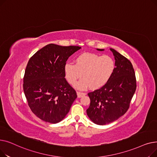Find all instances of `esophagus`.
Here are the masks:
<instances>
[{
    "instance_id": "obj_1",
    "label": "esophagus",
    "mask_w": 157,
    "mask_h": 157,
    "mask_svg": "<svg viewBox=\"0 0 157 157\" xmlns=\"http://www.w3.org/2000/svg\"><path fill=\"white\" fill-rule=\"evenodd\" d=\"M86 94L85 93H83V92H77V95H78V98H81L83 96L85 95Z\"/></svg>"
}]
</instances>
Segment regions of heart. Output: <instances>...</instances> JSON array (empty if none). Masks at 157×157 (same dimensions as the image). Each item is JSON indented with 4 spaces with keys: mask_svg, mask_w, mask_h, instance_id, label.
<instances>
[{
    "mask_svg": "<svg viewBox=\"0 0 157 157\" xmlns=\"http://www.w3.org/2000/svg\"><path fill=\"white\" fill-rule=\"evenodd\" d=\"M115 69V62L108 55H100L93 53L79 55L74 64L66 63L64 74L71 84L75 83L81 77L83 78L74 85L78 90H85L89 86L97 90L104 86L112 77Z\"/></svg>",
    "mask_w": 157,
    "mask_h": 157,
    "instance_id": "b5f03b06",
    "label": "heart"
}]
</instances>
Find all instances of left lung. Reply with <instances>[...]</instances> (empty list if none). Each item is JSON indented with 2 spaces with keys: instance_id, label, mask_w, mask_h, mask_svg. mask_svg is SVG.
I'll list each match as a JSON object with an SVG mask.
<instances>
[{
  "instance_id": "1",
  "label": "left lung",
  "mask_w": 157,
  "mask_h": 157,
  "mask_svg": "<svg viewBox=\"0 0 157 157\" xmlns=\"http://www.w3.org/2000/svg\"><path fill=\"white\" fill-rule=\"evenodd\" d=\"M115 69L104 86L88 94L90 105L86 110L88 118L97 125L112 123L124 114L136 89L134 69L131 62L113 48ZM104 51V49H97Z\"/></svg>"
}]
</instances>
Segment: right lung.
I'll list each match as a JSON object with an SVG mask.
<instances>
[{
    "label": "right lung",
    "mask_w": 157,
    "mask_h": 157,
    "mask_svg": "<svg viewBox=\"0 0 157 157\" xmlns=\"http://www.w3.org/2000/svg\"><path fill=\"white\" fill-rule=\"evenodd\" d=\"M81 48L49 44L30 59L23 78V91L30 109L40 120L55 124L69 113L77 95L65 78L64 65Z\"/></svg>",
    "instance_id": "add662e5"
}]
</instances>
